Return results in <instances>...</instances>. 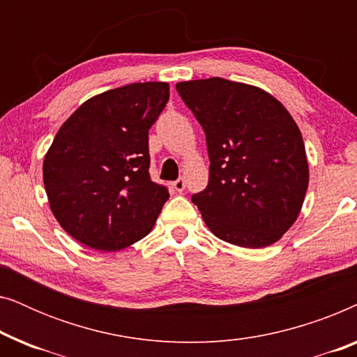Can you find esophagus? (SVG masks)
Instances as JSON below:
<instances>
[{
    "instance_id": "34e87169",
    "label": "esophagus",
    "mask_w": 357,
    "mask_h": 357,
    "mask_svg": "<svg viewBox=\"0 0 357 357\" xmlns=\"http://www.w3.org/2000/svg\"><path fill=\"white\" fill-rule=\"evenodd\" d=\"M172 188L175 190V192L182 193L183 190H185V180H183V178H178V180H175V182L172 183Z\"/></svg>"
}]
</instances>
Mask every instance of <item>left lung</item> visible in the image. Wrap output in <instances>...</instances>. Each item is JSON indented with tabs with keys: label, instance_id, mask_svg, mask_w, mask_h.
<instances>
[{
	"label": "left lung",
	"instance_id": "obj_1",
	"mask_svg": "<svg viewBox=\"0 0 357 357\" xmlns=\"http://www.w3.org/2000/svg\"><path fill=\"white\" fill-rule=\"evenodd\" d=\"M175 87L206 135L209 180L192 202L209 231L247 248L280 241L309 187L304 139L289 112L260 87L222 77Z\"/></svg>",
	"mask_w": 357,
	"mask_h": 357
}]
</instances>
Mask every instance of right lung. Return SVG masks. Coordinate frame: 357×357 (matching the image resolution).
<instances>
[{"label":"right lung","mask_w":357,"mask_h":357,"mask_svg":"<svg viewBox=\"0 0 357 357\" xmlns=\"http://www.w3.org/2000/svg\"><path fill=\"white\" fill-rule=\"evenodd\" d=\"M167 102V82H135L86 100L58 130L43 185L77 242L115 252L154 227L169 190L151 180L148 135Z\"/></svg>","instance_id":"add662e5"}]
</instances>
